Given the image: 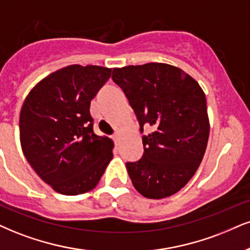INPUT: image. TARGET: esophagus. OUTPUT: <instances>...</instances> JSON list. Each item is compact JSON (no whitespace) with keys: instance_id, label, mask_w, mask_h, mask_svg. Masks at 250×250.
I'll return each instance as SVG.
<instances>
[{"instance_id":"34e87169","label":"esophagus","mask_w":250,"mask_h":250,"mask_svg":"<svg viewBox=\"0 0 250 250\" xmlns=\"http://www.w3.org/2000/svg\"><path fill=\"white\" fill-rule=\"evenodd\" d=\"M112 139H113V141H115V144H116V145H118V144H119V139H120L119 134H118V133H115V134H113Z\"/></svg>"}]
</instances>
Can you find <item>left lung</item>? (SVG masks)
<instances>
[{"label": "left lung", "instance_id": "obj_1", "mask_svg": "<svg viewBox=\"0 0 250 250\" xmlns=\"http://www.w3.org/2000/svg\"><path fill=\"white\" fill-rule=\"evenodd\" d=\"M144 133V154L127 162L135 189L146 198L161 199L180 191L198 169L210 134L206 98L189 74L167 63L149 62L113 68Z\"/></svg>", "mask_w": 250, "mask_h": 250}]
</instances>
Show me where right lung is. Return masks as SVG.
Returning <instances> with one entry per match:
<instances>
[{
    "label": "right lung",
    "instance_id": "add662e5",
    "mask_svg": "<svg viewBox=\"0 0 250 250\" xmlns=\"http://www.w3.org/2000/svg\"><path fill=\"white\" fill-rule=\"evenodd\" d=\"M110 76L105 67L72 64L42 79L24 101L21 150L57 192L75 196L94 189L112 159L113 141L94 133L89 111Z\"/></svg>",
    "mask_w": 250,
    "mask_h": 250
}]
</instances>
